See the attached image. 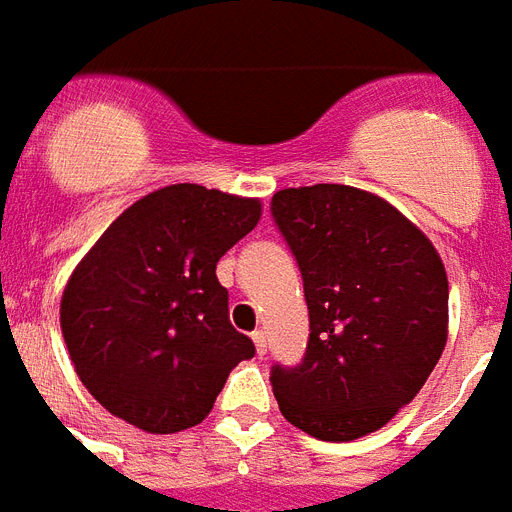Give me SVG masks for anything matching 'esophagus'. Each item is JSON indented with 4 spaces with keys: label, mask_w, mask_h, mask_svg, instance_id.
<instances>
[{
    "label": "esophagus",
    "mask_w": 512,
    "mask_h": 512,
    "mask_svg": "<svg viewBox=\"0 0 512 512\" xmlns=\"http://www.w3.org/2000/svg\"><path fill=\"white\" fill-rule=\"evenodd\" d=\"M252 340H255L257 356H265V353H268V335H265L263 329H255V332H252Z\"/></svg>",
    "instance_id": "34e87169"
}]
</instances>
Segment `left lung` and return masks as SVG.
I'll return each mask as SVG.
<instances>
[{"label":"left lung","mask_w":512,"mask_h":512,"mask_svg":"<svg viewBox=\"0 0 512 512\" xmlns=\"http://www.w3.org/2000/svg\"><path fill=\"white\" fill-rule=\"evenodd\" d=\"M271 215L311 319L303 361L271 369L281 414L321 441L374 433L420 393L444 353V263L417 225L361 188H284Z\"/></svg>","instance_id":"1"}]
</instances>
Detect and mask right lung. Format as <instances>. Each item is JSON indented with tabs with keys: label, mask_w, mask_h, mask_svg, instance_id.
Listing matches in <instances>:
<instances>
[{
	"label": "right lung",
	"mask_w": 512,
	"mask_h": 512,
	"mask_svg": "<svg viewBox=\"0 0 512 512\" xmlns=\"http://www.w3.org/2000/svg\"><path fill=\"white\" fill-rule=\"evenodd\" d=\"M260 201L177 183L124 209L71 273L60 329L82 385L146 433L199 425L255 342L228 319L217 260Z\"/></svg>",
	"instance_id": "1"
}]
</instances>
